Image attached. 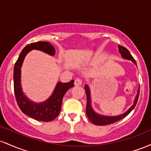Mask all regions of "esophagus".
Here are the masks:
<instances>
[{"label": "esophagus", "instance_id": "1", "mask_svg": "<svg viewBox=\"0 0 151 151\" xmlns=\"http://www.w3.org/2000/svg\"><path fill=\"white\" fill-rule=\"evenodd\" d=\"M81 84H82V80H81V79H79V78H77V79H76L75 81H74V84H75L76 86L81 85Z\"/></svg>", "mask_w": 151, "mask_h": 151}]
</instances>
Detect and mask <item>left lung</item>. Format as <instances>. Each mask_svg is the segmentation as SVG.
I'll use <instances>...</instances> for the list:
<instances>
[{"instance_id": "left-lung-1", "label": "left lung", "mask_w": 151, "mask_h": 151, "mask_svg": "<svg viewBox=\"0 0 151 151\" xmlns=\"http://www.w3.org/2000/svg\"><path fill=\"white\" fill-rule=\"evenodd\" d=\"M119 52L121 54V56H122L123 58L126 59V60H131V61L134 62V64H136V60H134V58H133L132 55H131V53L129 52V50L126 49V47L119 45ZM84 88H85L86 98H87V101H86V115H87V117L89 118V119L91 122H92L93 124H96V125H98V126H106V125H109V124H114V123L120 121L121 119H124L126 116H127L131 113V111L134 109V107L136 106L137 101H138V96H139V92H140V89H138V93H137L136 99H135L134 104H133L132 106H131V108H130L129 110H128L126 112H125L124 114L117 116H101V115H99V114H96V112H94V111L93 110L92 108H91V96H90L89 88L87 85H85Z\"/></svg>"}]
</instances>
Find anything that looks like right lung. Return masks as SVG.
<instances>
[{
    "label": "right lung",
    "instance_id": "obj_1",
    "mask_svg": "<svg viewBox=\"0 0 151 151\" xmlns=\"http://www.w3.org/2000/svg\"><path fill=\"white\" fill-rule=\"evenodd\" d=\"M38 50L53 56L55 54L54 47L48 42H32L26 45L19 55L14 66L13 82L14 93L19 108L27 116L37 121H51L60 114L64 95L71 87L74 86V80L67 83L58 82L52 96L47 101L40 104H36L30 101L23 94L20 84V72L22 62L25 55L30 50Z\"/></svg>",
    "mask_w": 151,
    "mask_h": 151
}]
</instances>
